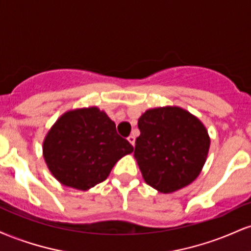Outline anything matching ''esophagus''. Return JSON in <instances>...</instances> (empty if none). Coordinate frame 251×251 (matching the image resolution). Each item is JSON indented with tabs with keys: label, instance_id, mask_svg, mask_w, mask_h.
Instances as JSON below:
<instances>
[{
	"label": "esophagus",
	"instance_id": "34e87169",
	"mask_svg": "<svg viewBox=\"0 0 251 251\" xmlns=\"http://www.w3.org/2000/svg\"><path fill=\"white\" fill-rule=\"evenodd\" d=\"M127 140H128V142L129 143H131V145L132 146H134L135 145V138H134V135H129V137L127 138Z\"/></svg>",
	"mask_w": 251,
	"mask_h": 251
}]
</instances>
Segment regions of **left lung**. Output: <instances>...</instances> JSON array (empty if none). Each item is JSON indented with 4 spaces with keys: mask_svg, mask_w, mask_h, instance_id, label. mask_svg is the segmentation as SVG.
I'll return each instance as SVG.
<instances>
[{
    "mask_svg": "<svg viewBox=\"0 0 251 251\" xmlns=\"http://www.w3.org/2000/svg\"><path fill=\"white\" fill-rule=\"evenodd\" d=\"M138 127L134 158L150 186L171 194L198 177L210 137L197 117L177 106L152 108L138 119Z\"/></svg>",
    "mask_w": 251,
    "mask_h": 251,
    "instance_id": "left-lung-1",
    "label": "left lung"
}]
</instances>
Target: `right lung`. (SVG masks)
I'll list each match as a JSON object with an SVG mask.
<instances>
[{
  "mask_svg": "<svg viewBox=\"0 0 251 251\" xmlns=\"http://www.w3.org/2000/svg\"><path fill=\"white\" fill-rule=\"evenodd\" d=\"M43 158L60 183L88 190L108 177L133 146L117 133L116 124L98 107L63 113L43 140Z\"/></svg>",
  "mask_w": 251,
  "mask_h": 251,
  "instance_id": "obj_1",
  "label": "right lung"
}]
</instances>
